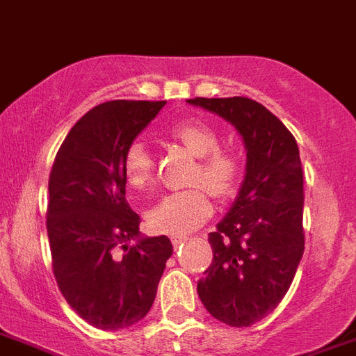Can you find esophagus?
Masks as SVG:
<instances>
[{"instance_id":"34e87169","label":"esophagus","mask_w":356,"mask_h":356,"mask_svg":"<svg viewBox=\"0 0 356 356\" xmlns=\"http://www.w3.org/2000/svg\"><path fill=\"white\" fill-rule=\"evenodd\" d=\"M187 241V238H184V236H172L171 238V243L175 245V247H180L181 243Z\"/></svg>"}]
</instances>
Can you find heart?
Here are the masks:
<instances>
[{"label":"heart","instance_id":"1","mask_svg":"<svg viewBox=\"0 0 356 356\" xmlns=\"http://www.w3.org/2000/svg\"><path fill=\"white\" fill-rule=\"evenodd\" d=\"M169 136L196 156L187 180L194 187L163 196L151 209L147 221L156 232L187 236L211 218L212 202L207 190L218 200L238 193L243 180V160L234 149L221 147L218 131L200 120L175 124ZM154 171L156 163L144 142L133 140L124 149L122 175L131 189H147L154 180Z\"/></svg>","mask_w":356,"mask_h":356}]
</instances>
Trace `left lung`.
Segmentation results:
<instances>
[{"mask_svg":"<svg viewBox=\"0 0 356 356\" xmlns=\"http://www.w3.org/2000/svg\"><path fill=\"white\" fill-rule=\"evenodd\" d=\"M187 102L229 120L247 145V175L229 214L209 234L212 263L198 282L212 317L247 327L277 308L305 252L299 147L288 127L256 100Z\"/></svg>","mask_w":356,"mask_h":356,"instance_id":"left-lung-1","label":"left lung"}]
</instances>
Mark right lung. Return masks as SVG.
I'll list each match as a JSON object with an SVG mask.
<instances>
[{
	"label": "right lung",
	"instance_id": "obj_1",
	"mask_svg": "<svg viewBox=\"0 0 356 356\" xmlns=\"http://www.w3.org/2000/svg\"><path fill=\"white\" fill-rule=\"evenodd\" d=\"M165 100H109L90 109L60 144L48 180L47 230L57 286L81 318L122 330L147 315L172 245L138 239L126 200L124 149Z\"/></svg>",
	"mask_w": 356,
	"mask_h": 356
}]
</instances>
